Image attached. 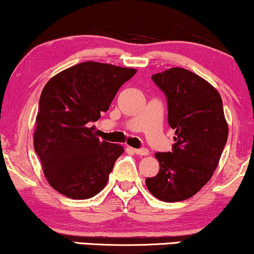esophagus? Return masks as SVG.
Returning <instances> with one entry per match:
<instances>
[{
  "instance_id": "1",
  "label": "esophagus",
  "mask_w": 254,
  "mask_h": 254,
  "mask_svg": "<svg viewBox=\"0 0 254 254\" xmlns=\"http://www.w3.org/2000/svg\"><path fill=\"white\" fill-rule=\"evenodd\" d=\"M131 150H132L135 154H137V155H141V156H147L148 154H149V150H148L147 148H139V149L131 148Z\"/></svg>"
}]
</instances>
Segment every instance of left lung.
Listing matches in <instances>:
<instances>
[{
  "mask_svg": "<svg viewBox=\"0 0 254 254\" xmlns=\"http://www.w3.org/2000/svg\"><path fill=\"white\" fill-rule=\"evenodd\" d=\"M151 80L167 98L176 143L172 151L155 153L160 171L147 178L145 185L160 200H185L210 180L226 145L228 124L222 99L208 81L184 68H171Z\"/></svg>",
  "mask_w": 254,
  "mask_h": 254,
  "instance_id": "obj_1",
  "label": "left lung"
}]
</instances>
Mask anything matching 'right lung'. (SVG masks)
<instances>
[{"instance_id":"add662e5","label":"right lung","mask_w":254,"mask_h":254,"mask_svg":"<svg viewBox=\"0 0 254 254\" xmlns=\"http://www.w3.org/2000/svg\"><path fill=\"white\" fill-rule=\"evenodd\" d=\"M136 69L83 62L48 81L39 100L33 136L44 176L71 199H88L106 186L121 144L100 141L92 125L110 109Z\"/></svg>"}]
</instances>
